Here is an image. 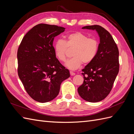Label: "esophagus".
Listing matches in <instances>:
<instances>
[{"label":"esophagus","instance_id":"34e87169","mask_svg":"<svg viewBox=\"0 0 134 134\" xmlns=\"http://www.w3.org/2000/svg\"><path fill=\"white\" fill-rule=\"evenodd\" d=\"M70 75H71V76H74V75H75V72H73L72 71H70Z\"/></svg>","mask_w":134,"mask_h":134}]
</instances>
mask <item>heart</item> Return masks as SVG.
I'll use <instances>...</instances> for the list:
<instances>
[{"mask_svg":"<svg viewBox=\"0 0 134 134\" xmlns=\"http://www.w3.org/2000/svg\"><path fill=\"white\" fill-rule=\"evenodd\" d=\"M74 47L72 58L65 64V66L75 70L82 64H88L94 60L98 51L99 42L94 38L88 36L80 32H75L68 35L66 40L58 39L54 43L55 55L60 62H65L66 59L68 48Z\"/></svg>","mask_w":134,"mask_h":134,"instance_id":"heart-1","label":"heart"}]
</instances>
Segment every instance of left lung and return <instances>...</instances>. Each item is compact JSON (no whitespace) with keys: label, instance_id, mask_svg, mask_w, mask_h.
Returning <instances> with one entry per match:
<instances>
[{"label":"left lung","instance_id":"1","mask_svg":"<svg viewBox=\"0 0 134 134\" xmlns=\"http://www.w3.org/2000/svg\"><path fill=\"white\" fill-rule=\"evenodd\" d=\"M82 29L96 30L100 43L95 58L82 70L84 82L78 92L85 100L97 102L109 94L119 73V49L111 34L102 27L87 26Z\"/></svg>","mask_w":134,"mask_h":134}]
</instances>
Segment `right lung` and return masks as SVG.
Listing matches in <instances>:
<instances>
[{
	"instance_id": "add662e5",
	"label": "right lung",
	"mask_w": 134,
	"mask_h": 134,
	"mask_svg": "<svg viewBox=\"0 0 134 134\" xmlns=\"http://www.w3.org/2000/svg\"><path fill=\"white\" fill-rule=\"evenodd\" d=\"M65 28L38 24L23 38L17 52L18 74L26 92L32 99L45 103L59 94L61 83L70 72L56 58L55 37Z\"/></svg>"
}]
</instances>
